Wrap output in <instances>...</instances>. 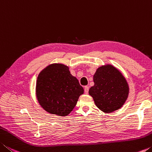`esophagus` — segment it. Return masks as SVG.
I'll list each match as a JSON object with an SVG mask.
<instances>
[{
	"label": "esophagus",
	"mask_w": 152,
	"mask_h": 152,
	"mask_svg": "<svg viewBox=\"0 0 152 152\" xmlns=\"http://www.w3.org/2000/svg\"><path fill=\"white\" fill-rule=\"evenodd\" d=\"M84 91H85V93L86 94H88V91H89V87L88 86L84 87Z\"/></svg>",
	"instance_id": "34e87169"
}]
</instances>
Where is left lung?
<instances>
[{"instance_id": "obj_1", "label": "left lung", "mask_w": 152, "mask_h": 152, "mask_svg": "<svg viewBox=\"0 0 152 152\" xmlns=\"http://www.w3.org/2000/svg\"><path fill=\"white\" fill-rule=\"evenodd\" d=\"M94 82L89 94L99 110L108 113L123 106L128 98L129 88L117 69L110 64L99 67L94 75Z\"/></svg>"}]
</instances>
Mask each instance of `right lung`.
Segmentation results:
<instances>
[{"mask_svg": "<svg viewBox=\"0 0 152 152\" xmlns=\"http://www.w3.org/2000/svg\"><path fill=\"white\" fill-rule=\"evenodd\" d=\"M36 96L39 104L48 113L66 116L73 110L83 87L73 77L69 67L63 64H52L39 74L36 83Z\"/></svg>", "mask_w": 152, "mask_h": 152, "instance_id": "1", "label": "right lung"}]
</instances>
